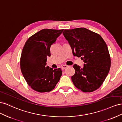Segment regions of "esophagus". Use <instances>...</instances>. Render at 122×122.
I'll return each instance as SVG.
<instances>
[{
  "instance_id": "esophagus-1",
  "label": "esophagus",
  "mask_w": 122,
  "mask_h": 122,
  "mask_svg": "<svg viewBox=\"0 0 122 122\" xmlns=\"http://www.w3.org/2000/svg\"><path fill=\"white\" fill-rule=\"evenodd\" d=\"M68 67V66L67 65H65L62 66V67H61V69H62V70H65V69L67 68Z\"/></svg>"
}]
</instances>
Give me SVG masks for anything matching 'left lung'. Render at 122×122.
Masks as SVG:
<instances>
[{"instance_id": "1", "label": "left lung", "mask_w": 122, "mask_h": 122, "mask_svg": "<svg viewBox=\"0 0 122 122\" xmlns=\"http://www.w3.org/2000/svg\"><path fill=\"white\" fill-rule=\"evenodd\" d=\"M74 56L81 57L83 68L73 66L74 85L83 92H92L101 86L107 76L111 60L107 46L100 35L86 28L65 29L62 32Z\"/></svg>"}]
</instances>
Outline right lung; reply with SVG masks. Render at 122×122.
<instances>
[{
	"label": "right lung",
	"instance_id": "add662e5",
	"mask_svg": "<svg viewBox=\"0 0 122 122\" xmlns=\"http://www.w3.org/2000/svg\"><path fill=\"white\" fill-rule=\"evenodd\" d=\"M63 29H43L31 36L26 42L20 58V68L26 81L32 89L45 93L55 88L62 75L61 68L46 66L50 47Z\"/></svg>",
	"mask_w": 122,
	"mask_h": 122
}]
</instances>
